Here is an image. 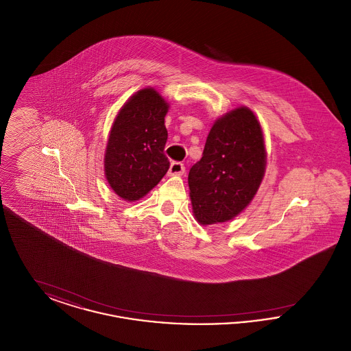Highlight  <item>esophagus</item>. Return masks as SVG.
<instances>
[{
    "label": "esophagus",
    "instance_id": "34e87169",
    "mask_svg": "<svg viewBox=\"0 0 351 351\" xmlns=\"http://www.w3.org/2000/svg\"><path fill=\"white\" fill-rule=\"evenodd\" d=\"M184 172H185V167L180 162H172L168 169V175H183Z\"/></svg>",
    "mask_w": 351,
    "mask_h": 351
}]
</instances>
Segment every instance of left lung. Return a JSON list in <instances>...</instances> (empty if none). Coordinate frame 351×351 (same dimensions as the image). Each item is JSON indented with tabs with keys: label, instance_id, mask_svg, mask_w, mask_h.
Wrapping results in <instances>:
<instances>
[{
	"label": "left lung",
	"instance_id": "1",
	"mask_svg": "<svg viewBox=\"0 0 351 351\" xmlns=\"http://www.w3.org/2000/svg\"><path fill=\"white\" fill-rule=\"evenodd\" d=\"M265 169V138L250 109L241 106L219 118L188 175L196 219L212 225L238 216L255 196Z\"/></svg>",
	"mask_w": 351,
	"mask_h": 351
}]
</instances>
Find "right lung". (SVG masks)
<instances>
[{"mask_svg":"<svg viewBox=\"0 0 351 351\" xmlns=\"http://www.w3.org/2000/svg\"><path fill=\"white\" fill-rule=\"evenodd\" d=\"M168 104L152 88L135 93L119 110L109 135L105 175L123 200H139L167 173Z\"/></svg>","mask_w":351,"mask_h":351,"instance_id":"add662e5","label":"right lung"}]
</instances>
